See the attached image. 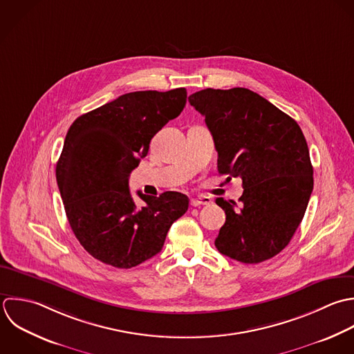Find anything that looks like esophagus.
<instances>
[{
  "label": "esophagus",
  "mask_w": 354,
  "mask_h": 354,
  "mask_svg": "<svg viewBox=\"0 0 354 354\" xmlns=\"http://www.w3.org/2000/svg\"><path fill=\"white\" fill-rule=\"evenodd\" d=\"M212 203V200L209 197H197V198H192L190 200V205L192 207H200V205H209Z\"/></svg>",
  "instance_id": "obj_1"
}]
</instances>
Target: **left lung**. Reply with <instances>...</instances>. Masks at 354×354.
I'll return each mask as SVG.
<instances>
[{"label":"left lung","instance_id":"obj_1","mask_svg":"<svg viewBox=\"0 0 354 354\" xmlns=\"http://www.w3.org/2000/svg\"><path fill=\"white\" fill-rule=\"evenodd\" d=\"M189 102L205 117L218 172L241 178L244 187L239 205L216 198L226 222L215 247L243 263L276 257L295 234L313 192V167L301 127L247 88H207Z\"/></svg>","mask_w":354,"mask_h":354}]
</instances>
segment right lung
I'll list each match as a JSON object with an SVG mask.
<instances>
[{
	"label": "right lung",
	"mask_w": 354,
	"mask_h": 354,
	"mask_svg": "<svg viewBox=\"0 0 354 354\" xmlns=\"http://www.w3.org/2000/svg\"><path fill=\"white\" fill-rule=\"evenodd\" d=\"M187 92L138 91L80 115L68 128L56 164V182L70 227L95 259L131 269L157 255L171 225L189 208L187 196L138 192L129 174L147 156L151 138L176 118Z\"/></svg>",
	"instance_id": "add662e5"
}]
</instances>
